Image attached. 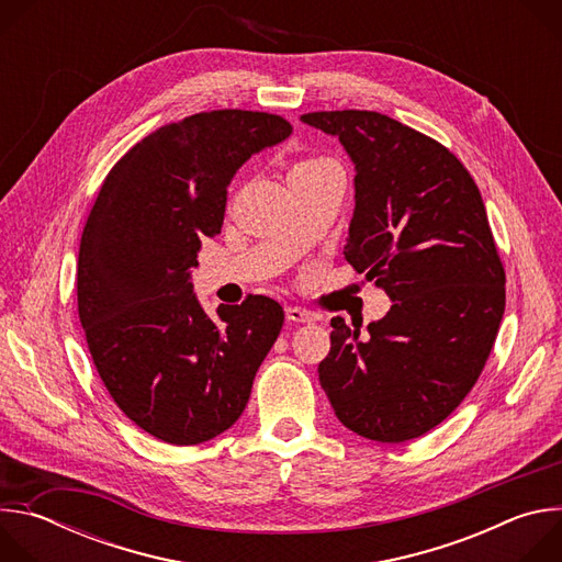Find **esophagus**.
<instances>
[{"mask_svg":"<svg viewBox=\"0 0 562 562\" xmlns=\"http://www.w3.org/2000/svg\"><path fill=\"white\" fill-rule=\"evenodd\" d=\"M286 319L289 323H302V325H311L315 323V315L306 308H300V306H289L286 308Z\"/></svg>","mask_w":562,"mask_h":562,"instance_id":"1","label":"esophagus"}]
</instances>
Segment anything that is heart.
<instances>
[{"label":"heart","instance_id":"obj_1","mask_svg":"<svg viewBox=\"0 0 562 562\" xmlns=\"http://www.w3.org/2000/svg\"><path fill=\"white\" fill-rule=\"evenodd\" d=\"M319 162H327V159H308V162H302L297 167H308V165H319Z\"/></svg>","mask_w":562,"mask_h":562}]
</instances>
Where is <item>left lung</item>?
<instances>
[{
    "label": "left lung",
    "mask_w": 562,
    "mask_h": 562,
    "mask_svg": "<svg viewBox=\"0 0 562 562\" xmlns=\"http://www.w3.org/2000/svg\"><path fill=\"white\" fill-rule=\"evenodd\" d=\"M300 120L338 137L353 162L345 260L391 300L367 340L331 319L319 384L353 434L418 438L471 391L505 313V271L485 202L453 153L393 117L323 111Z\"/></svg>",
    "instance_id": "8db88e82"
}]
</instances>
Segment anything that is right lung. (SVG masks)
I'll list each match as a JSON object with an SVG mask.
<instances>
[{"label": "right lung", "mask_w": 562, "mask_h": 562, "mask_svg": "<svg viewBox=\"0 0 562 562\" xmlns=\"http://www.w3.org/2000/svg\"><path fill=\"white\" fill-rule=\"evenodd\" d=\"M291 124L211 111L159 126L106 176L82 233L77 306L98 373L117 407L169 445L206 442L243 416L284 311L265 295L220 304L211 319L191 284L202 237L220 233L226 189Z\"/></svg>", "instance_id": "1"}]
</instances>
